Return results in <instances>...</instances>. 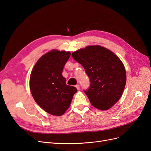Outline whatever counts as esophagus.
Returning a JSON list of instances; mask_svg holds the SVG:
<instances>
[{
	"mask_svg": "<svg viewBox=\"0 0 151 151\" xmlns=\"http://www.w3.org/2000/svg\"><path fill=\"white\" fill-rule=\"evenodd\" d=\"M76 88L77 89V90H79L80 89V86L79 84H77L76 86Z\"/></svg>",
	"mask_w": 151,
	"mask_h": 151,
	"instance_id": "34e87169",
	"label": "esophagus"
}]
</instances>
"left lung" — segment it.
<instances>
[{"label":"left lung","mask_w":151,"mask_h":151,"mask_svg":"<svg viewBox=\"0 0 151 151\" xmlns=\"http://www.w3.org/2000/svg\"><path fill=\"white\" fill-rule=\"evenodd\" d=\"M90 79L84 93L93 106L107 110L121 98L126 84L124 65L116 55L104 47L88 46L72 53Z\"/></svg>","instance_id":"1"}]
</instances>
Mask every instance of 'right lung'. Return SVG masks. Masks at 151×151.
Returning <instances> with one entry per match:
<instances>
[{"label":"right lung","instance_id":"obj_1","mask_svg":"<svg viewBox=\"0 0 151 151\" xmlns=\"http://www.w3.org/2000/svg\"><path fill=\"white\" fill-rule=\"evenodd\" d=\"M69 52L53 50L40 57L31 73L29 88L39 106L53 115L61 116L70 106L77 89L66 84L62 75Z\"/></svg>","mask_w":151,"mask_h":151}]
</instances>
